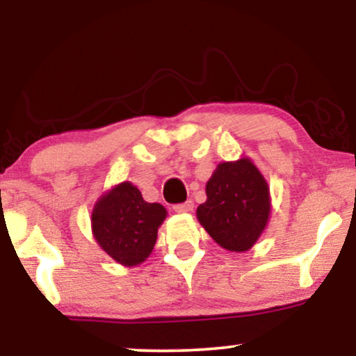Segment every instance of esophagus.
<instances>
[{
    "instance_id": "34e87169",
    "label": "esophagus",
    "mask_w": 356,
    "mask_h": 356,
    "mask_svg": "<svg viewBox=\"0 0 356 356\" xmlns=\"http://www.w3.org/2000/svg\"><path fill=\"white\" fill-rule=\"evenodd\" d=\"M192 209H194V202H192V201H186L182 204H175V206H174L175 212H191Z\"/></svg>"
}]
</instances>
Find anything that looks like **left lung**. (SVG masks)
Masks as SVG:
<instances>
[{"label":"left lung","mask_w":356,"mask_h":356,"mask_svg":"<svg viewBox=\"0 0 356 356\" xmlns=\"http://www.w3.org/2000/svg\"><path fill=\"white\" fill-rule=\"evenodd\" d=\"M207 201L197 207V219L220 248L243 252L263 234L271 211L266 179L243 157L222 162L206 184Z\"/></svg>","instance_id":"left-lung-1"}]
</instances>
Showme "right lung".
Returning a JSON list of instances; mask_svg holds the SVG:
<instances>
[{
  "instance_id": "obj_1",
  "label": "right lung",
  "mask_w": 356,
  "mask_h": 356,
  "mask_svg": "<svg viewBox=\"0 0 356 356\" xmlns=\"http://www.w3.org/2000/svg\"><path fill=\"white\" fill-rule=\"evenodd\" d=\"M165 207L147 202L130 182L112 187L92 211V231L99 246L124 266H137L150 256Z\"/></svg>"
}]
</instances>
